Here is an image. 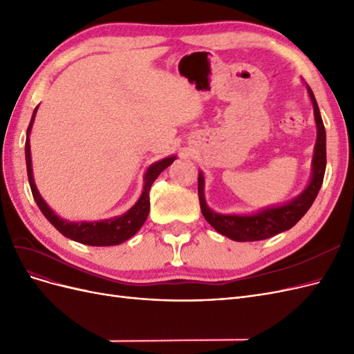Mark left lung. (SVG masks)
Wrapping results in <instances>:
<instances>
[{"label":"left lung","mask_w":354,"mask_h":354,"mask_svg":"<svg viewBox=\"0 0 354 354\" xmlns=\"http://www.w3.org/2000/svg\"><path fill=\"white\" fill-rule=\"evenodd\" d=\"M306 87L308 97L313 104L317 137L312 159V174H310L308 185L301 194L297 195L291 201L279 203V205L266 207L251 214H220L208 207V203L205 201V192H203V189H205V177H203L202 171H199L198 195L203 217H205V220L218 233L224 234V236H227L232 241H263L274 236L277 233L289 230L301 220V217L308 211V208L312 207V203L315 202L319 194L326 168V133L322 116H320L319 112V106L315 99V94L307 84Z\"/></svg>","instance_id":"obj_1"}]
</instances>
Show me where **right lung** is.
<instances>
[{
  "mask_svg": "<svg viewBox=\"0 0 354 354\" xmlns=\"http://www.w3.org/2000/svg\"><path fill=\"white\" fill-rule=\"evenodd\" d=\"M38 111V106L34 109L32 113L30 122L26 131V143H25V156H26V168H28V178L32 195L39 207L41 212L44 214L46 218L55 226L63 236H66L75 242H80L84 245L90 246H111V245H120L125 241L130 239L131 236L140 230V227L145 224L149 209H151V201H149V190L153 181L158 178V176L162 173V171L169 167L176 160V155L167 156L160 160H156L152 165H149L145 174V185L142 195L134 205L128 209L122 216L112 217L108 220H100V221H69L59 217L57 214L53 211L48 203L39 195L37 189L35 180H34V171H32V159H30V143H29V136L32 125L35 121V115Z\"/></svg>",
  "mask_w": 354,
  "mask_h": 354,
  "instance_id": "right-lung-1",
  "label": "right lung"
}]
</instances>
